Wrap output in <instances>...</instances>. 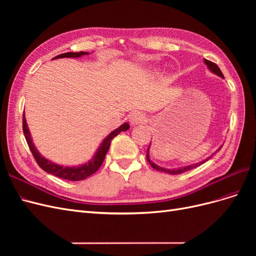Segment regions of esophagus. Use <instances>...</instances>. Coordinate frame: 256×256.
<instances>
[{"instance_id":"34e87169","label":"esophagus","mask_w":256,"mask_h":256,"mask_svg":"<svg viewBox=\"0 0 256 256\" xmlns=\"http://www.w3.org/2000/svg\"><path fill=\"white\" fill-rule=\"evenodd\" d=\"M145 120V115L142 112H134L131 113L129 116V122L131 125H138V124H141Z\"/></svg>"}]
</instances>
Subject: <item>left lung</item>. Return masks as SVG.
<instances>
[{"label":"left lung","instance_id":"obj_1","mask_svg":"<svg viewBox=\"0 0 256 256\" xmlns=\"http://www.w3.org/2000/svg\"><path fill=\"white\" fill-rule=\"evenodd\" d=\"M204 63L206 64V66L208 67V69H209V70H210L212 72H214V74H216V76H221V78H224L222 72L220 70V68H219L218 66H216L214 63H212V62L208 60H204ZM150 146H148V148H147V154H146V159H147V161L150 162V164L154 170H157V171L164 172V173L171 174V175H178V174H182V173L187 172V171H189V170H192V168H196V166H200V164H203L204 162H206L207 160H209V159H210V158L212 157V154L210 157H208L207 159L198 162V164H194L187 166H182V168H172V170H171V168H162V166H159L156 164H154V162L150 159ZM219 150H220V148H219Z\"/></svg>","mask_w":256,"mask_h":256}]
</instances>
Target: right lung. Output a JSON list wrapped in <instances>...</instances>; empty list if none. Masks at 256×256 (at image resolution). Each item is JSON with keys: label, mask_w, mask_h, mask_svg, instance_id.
<instances>
[{"label": "right lung", "mask_w": 256, "mask_h": 256, "mask_svg": "<svg viewBox=\"0 0 256 256\" xmlns=\"http://www.w3.org/2000/svg\"><path fill=\"white\" fill-rule=\"evenodd\" d=\"M88 52H67V53L60 54V56H56L54 58H81L82 56H88ZM22 122H23V134H24L28 145L30 147V152H32V154H33L37 164L40 166L44 170V171H46L49 174H52L56 177L63 178V180H72V182L83 180L86 177L90 176L92 174H94L100 168V166L102 164L106 154L108 150H109L112 138H114L116 136L120 134L122 131H127L130 127L128 122H125V124H122V126H120L118 128L113 130L112 132L102 142V144H100L97 152L94 154V157H92L90 161H88L86 164H81L79 166H63L60 164H54V162H52L48 159H46L44 156H42L40 152L37 150V148L32 141V138H30V132L28 127L24 112H23V120Z\"/></svg>", "instance_id": "obj_1"}]
</instances>
